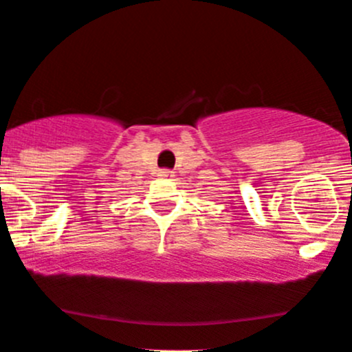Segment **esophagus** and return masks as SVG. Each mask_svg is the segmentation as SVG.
<instances>
[{
	"label": "esophagus",
	"instance_id": "1",
	"mask_svg": "<svg viewBox=\"0 0 352 352\" xmlns=\"http://www.w3.org/2000/svg\"><path fill=\"white\" fill-rule=\"evenodd\" d=\"M161 177H173V173L168 171V169H162V171H161Z\"/></svg>",
	"mask_w": 352,
	"mask_h": 352
}]
</instances>
